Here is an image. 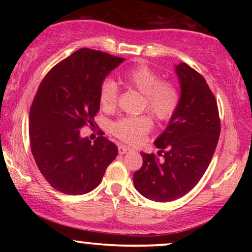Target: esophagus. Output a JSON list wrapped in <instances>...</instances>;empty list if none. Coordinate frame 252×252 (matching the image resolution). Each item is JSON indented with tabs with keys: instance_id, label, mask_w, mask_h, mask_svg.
<instances>
[{
	"instance_id": "1",
	"label": "esophagus",
	"mask_w": 252,
	"mask_h": 252,
	"mask_svg": "<svg viewBox=\"0 0 252 252\" xmlns=\"http://www.w3.org/2000/svg\"><path fill=\"white\" fill-rule=\"evenodd\" d=\"M130 150H132V149H130V148L124 146V144H119V146H118V153L120 155H125L127 153H129Z\"/></svg>"
}]
</instances>
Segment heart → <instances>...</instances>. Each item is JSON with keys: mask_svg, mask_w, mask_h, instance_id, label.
Wrapping results in <instances>:
<instances>
[{"mask_svg": "<svg viewBox=\"0 0 252 252\" xmlns=\"http://www.w3.org/2000/svg\"><path fill=\"white\" fill-rule=\"evenodd\" d=\"M123 84L144 96L143 109H148L159 122H167L177 111L180 95L172 82L161 81V77L146 65H137L124 73ZM99 104L104 111H113L118 103V87L112 79L103 81L99 88ZM153 127L149 116L125 117L111 124L110 130L116 137L128 144H139Z\"/></svg>", "mask_w": 252, "mask_h": 252, "instance_id": "heart-1", "label": "heart"}]
</instances>
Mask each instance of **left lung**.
<instances>
[{
    "mask_svg": "<svg viewBox=\"0 0 252 252\" xmlns=\"http://www.w3.org/2000/svg\"><path fill=\"white\" fill-rule=\"evenodd\" d=\"M175 73L181 89L177 111L154 142L158 156L141 153L142 167L133 175L136 190L155 202L174 201L198 184L220 135L218 105L205 79L186 63L175 65Z\"/></svg>",
    "mask_w": 252,
    "mask_h": 252,
    "instance_id": "1",
    "label": "left lung"
}]
</instances>
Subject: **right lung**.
<instances>
[{
    "mask_svg": "<svg viewBox=\"0 0 252 252\" xmlns=\"http://www.w3.org/2000/svg\"><path fill=\"white\" fill-rule=\"evenodd\" d=\"M123 62L82 48L51 68L37 89L30 111L31 150L44 179L63 194L92 191L118 155L103 132L92 143L80 129L94 126L101 85Z\"/></svg>",
    "mask_w": 252,
    "mask_h": 252,
    "instance_id": "1",
    "label": "right lung"
}]
</instances>
